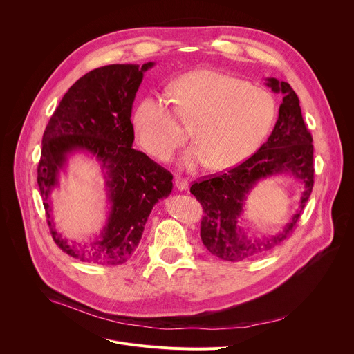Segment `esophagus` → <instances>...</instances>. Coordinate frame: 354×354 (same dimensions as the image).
Segmentation results:
<instances>
[{
  "instance_id": "1",
  "label": "esophagus",
  "mask_w": 354,
  "mask_h": 354,
  "mask_svg": "<svg viewBox=\"0 0 354 354\" xmlns=\"http://www.w3.org/2000/svg\"><path fill=\"white\" fill-rule=\"evenodd\" d=\"M175 186H176L179 190H186L187 186H189V182H187L186 178L175 176Z\"/></svg>"
}]
</instances>
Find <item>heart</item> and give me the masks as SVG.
Instances as JSON below:
<instances>
[{
    "label": "heart",
    "instance_id": "b5f03b06",
    "mask_svg": "<svg viewBox=\"0 0 354 354\" xmlns=\"http://www.w3.org/2000/svg\"><path fill=\"white\" fill-rule=\"evenodd\" d=\"M175 113L190 125L196 142L182 156L185 169L209 165L229 169L248 158L268 134L275 117L272 95L263 87L214 71H194L172 86ZM141 147L159 159H169L186 134L172 109L160 97H147L134 114Z\"/></svg>",
    "mask_w": 354,
    "mask_h": 354
}]
</instances>
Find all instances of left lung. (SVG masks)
<instances>
[{"label":"left lung","instance_id":"8db88e82","mask_svg":"<svg viewBox=\"0 0 354 354\" xmlns=\"http://www.w3.org/2000/svg\"><path fill=\"white\" fill-rule=\"evenodd\" d=\"M267 86L283 94L278 120L267 142L240 165L205 176L190 186V194L195 195L205 212L201 223L202 241L213 255L224 261L252 259L291 236L313 187L312 136L302 118L298 95L286 82L274 77L267 79ZM279 173H291L304 185L300 210L281 232L250 239L236 226L243 201L260 178Z\"/></svg>","mask_w":354,"mask_h":354}]
</instances>
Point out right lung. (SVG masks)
I'll return each mask as SVG.
<instances>
[{"instance_id": "1", "label": "right lung", "mask_w": 354, "mask_h": 354, "mask_svg": "<svg viewBox=\"0 0 354 354\" xmlns=\"http://www.w3.org/2000/svg\"><path fill=\"white\" fill-rule=\"evenodd\" d=\"M152 66V62L141 68L109 65L86 73L63 95L45 128L38 186L52 239L73 259L102 266L130 260L152 207L172 192V174L133 148V103L144 73ZM76 150L100 160L112 203L101 236L82 243L62 238L50 217V194L57 185L58 171Z\"/></svg>"}]
</instances>
